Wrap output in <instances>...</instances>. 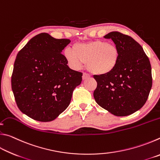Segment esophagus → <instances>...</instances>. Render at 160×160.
Here are the masks:
<instances>
[{"mask_svg":"<svg viewBox=\"0 0 160 160\" xmlns=\"http://www.w3.org/2000/svg\"><path fill=\"white\" fill-rule=\"evenodd\" d=\"M89 78H90V75H89L88 74L83 73V75H82V80H86V79H88Z\"/></svg>","mask_w":160,"mask_h":160,"instance_id":"obj_1","label":"esophagus"}]
</instances>
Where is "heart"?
Wrapping results in <instances>:
<instances>
[{
	"mask_svg": "<svg viewBox=\"0 0 160 160\" xmlns=\"http://www.w3.org/2000/svg\"><path fill=\"white\" fill-rule=\"evenodd\" d=\"M64 56L70 66L75 69L87 63V68L92 73L104 75L115 69L120 53L115 44L97 40L75 44L72 50L66 48Z\"/></svg>",
	"mask_w": 160,
	"mask_h": 160,
	"instance_id": "heart-1",
	"label": "heart"
}]
</instances>
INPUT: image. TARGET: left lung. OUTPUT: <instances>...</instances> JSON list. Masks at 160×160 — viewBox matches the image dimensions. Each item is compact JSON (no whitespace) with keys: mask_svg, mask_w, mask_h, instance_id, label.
<instances>
[{"mask_svg":"<svg viewBox=\"0 0 160 160\" xmlns=\"http://www.w3.org/2000/svg\"><path fill=\"white\" fill-rule=\"evenodd\" d=\"M104 37L112 39L120 57L109 74L94 75L97 82L94 99L113 115L128 116L141 109L148 98L152 85L150 61L141 46L130 36L112 32Z\"/></svg>","mask_w":160,"mask_h":160,"instance_id":"obj_1","label":"left lung"}]
</instances>
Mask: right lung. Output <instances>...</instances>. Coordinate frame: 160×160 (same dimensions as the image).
Instances as JSON below:
<instances>
[{
    "label": "right lung",
    "instance_id": "add662e5",
    "mask_svg": "<svg viewBox=\"0 0 160 160\" xmlns=\"http://www.w3.org/2000/svg\"><path fill=\"white\" fill-rule=\"evenodd\" d=\"M70 42L41 33L16 56L12 90L19 109L32 119L48 122L57 118L69 106L72 92L80 85L82 73L70 69L61 53Z\"/></svg>",
    "mask_w": 160,
    "mask_h": 160
}]
</instances>
